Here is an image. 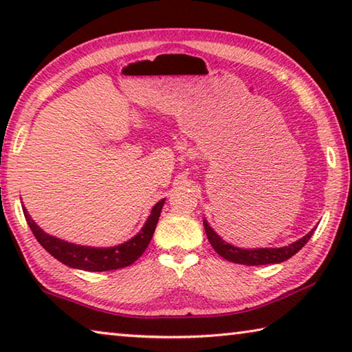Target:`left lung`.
<instances>
[{"label": "left lung", "instance_id": "left-lung-1", "mask_svg": "<svg viewBox=\"0 0 352 352\" xmlns=\"http://www.w3.org/2000/svg\"><path fill=\"white\" fill-rule=\"evenodd\" d=\"M204 225H205L208 241H210L212 248L216 250V253H219L226 261L236 262V264H243V265H267V264H279V262L287 261L306 245L315 231V228L312 231H309L305 237H301V239L290 243L287 247L253 250V248H237L234 245H231V243L225 242L222 237H220L216 231L211 228L206 220H204Z\"/></svg>", "mask_w": 352, "mask_h": 352}]
</instances>
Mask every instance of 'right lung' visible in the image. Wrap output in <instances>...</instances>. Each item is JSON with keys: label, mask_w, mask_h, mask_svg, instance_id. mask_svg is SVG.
<instances>
[{"label": "right lung", "mask_w": 352, "mask_h": 352, "mask_svg": "<svg viewBox=\"0 0 352 352\" xmlns=\"http://www.w3.org/2000/svg\"><path fill=\"white\" fill-rule=\"evenodd\" d=\"M163 205L164 199L160 200L158 204L152 208V212L151 216H148L147 222L135 237L124 243H119L116 247L109 248L76 245V243H69L67 241L58 239V237L45 233V231L31 219L26 210H23V212H25L26 222L29 225V228L32 230L35 239L40 242V245L43 247L47 253L54 256L57 261H60L65 265L79 270L109 272L122 269V267L133 264V262L146 252L148 242H151L153 236V231L157 228Z\"/></svg>", "instance_id": "right-lung-1"}]
</instances>
